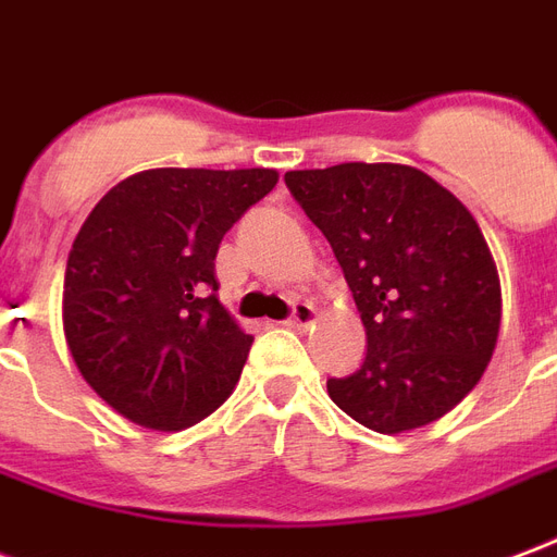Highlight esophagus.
<instances>
[{"label":"esophagus","mask_w":557,"mask_h":557,"mask_svg":"<svg viewBox=\"0 0 557 557\" xmlns=\"http://www.w3.org/2000/svg\"><path fill=\"white\" fill-rule=\"evenodd\" d=\"M315 307L309 304V300H297L295 307H292V318H288L286 324L288 326H312L315 324Z\"/></svg>","instance_id":"esophagus-1"}]
</instances>
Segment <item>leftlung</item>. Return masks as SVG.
I'll list each match as a JSON object with an SVG mask.
<instances>
[{"label": "left lung", "mask_w": 557, "mask_h": 557, "mask_svg": "<svg viewBox=\"0 0 557 557\" xmlns=\"http://www.w3.org/2000/svg\"><path fill=\"white\" fill-rule=\"evenodd\" d=\"M286 186L330 242L368 335L362 368L326 380L330 400L382 435L444 418L482 380L503 318L476 219L403 163L286 172Z\"/></svg>", "instance_id": "8db88e82"}]
</instances>
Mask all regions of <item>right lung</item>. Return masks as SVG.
<instances>
[{
  "label": "right lung",
  "mask_w": 557,
  "mask_h": 557,
  "mask_svg": "<svg viewBox=\"0 0 557 557\" xmlns=\"http://www.w3.org/2000/svg\"><path fill=\"white\" fill-rule=\"evenodd\" d=\"M277 177L146 169L81 224L63 277V335L81 376L122 418L186 430L233 394L253 335L215 297V253Z\"/></svg>",
  "instance_id": "obj_1"
}]
</instances>
